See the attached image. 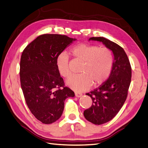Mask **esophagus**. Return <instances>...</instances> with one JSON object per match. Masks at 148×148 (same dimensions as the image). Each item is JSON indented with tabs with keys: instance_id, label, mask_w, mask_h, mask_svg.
<instances>
[{
	"instance_id": "34e87169",
	"label": "esophagus",
	"mask_w": 148,
	"mask_h": 148,
	"mask_svg": "<svg viewBox=\"0 0 148 148\" xmlns=\"http://www.w3.org/2000/svg\"><path fill=\"white\" fill-rule=\"evenodd\" d=\"M75 97H78V98H79V97H81L82 96V94L81 93H78V92H75Z\"/></svg>"
}]
</instances>
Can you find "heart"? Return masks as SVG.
<instances>
[{
	"instance_id": "1",
	"label": "heart",
	"mask_w": 148,
	"mask_h": 148,
	"mask_svg": "<svg viewBox=\"0 0 148 148\" xmlns=\"http://www.w3.org/2000/svg\"><path fill=\"white\" fill-rule=\"evenodd\" d=\"M70 53L75 60L82 63L80 74L71 77L66 84L76 91L86 90L105 83L111 75L114 64L113 51L108 48L79 43L71 48ZM56 65L58 73L65 78L71 75L68 55L62 53L57 57Z\"/></svg>"
}]
</instances>
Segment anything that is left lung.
<instances>
[{"instance_id": "left-lung-1", "label": "left lung", "mask_w": 148, "mask_h": 148, "mask_svg": "<svg viewBox=\"0 0 148 148\" xmlns=\"http://www.w3.org/2000/svg\"><path fill=\"white\" fill-rule=\"evenodd\" d=\"M101 42L113 51L114 64L108 79L97 88L86 95L92 99V105L84 111V116L95 125L111 120L125 103L131 79V66L121 47L104 37H91L89 40Z\"/></svg>"}]
</instances>
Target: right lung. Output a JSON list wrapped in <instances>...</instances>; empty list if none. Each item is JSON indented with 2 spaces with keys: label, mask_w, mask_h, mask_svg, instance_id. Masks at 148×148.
<instances>
[{
  "label": "right lung",
  "mask_w": 148,
  "mask_h": 148,
  "mask_svg": "<svg viewBox=\"0 0 148 148\" xmlns=\"http://www.w3.org/2000/svg\"><path fill=\"white\" fill-rule=\"evenodd\" d=\"M75 38L59 34L38 36L23 50L20 63L21 88L31 113L43 124L60 118L68 97L75 93L65 86L57 71V57Z\"/></svg>",
  "instance_id": "1"
}]
</instances>
